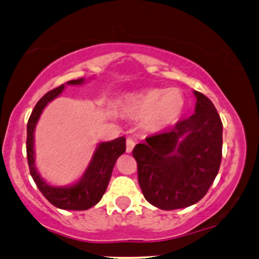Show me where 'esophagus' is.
<instances>
[{"label":"esophagus","instance_id":"esophagus-1","mask_svg":"<svg viewBox=\"0 0 259 259\" xmlns=\"http://www.w3.org/2000/svg\"><path fill=\"white\" fill-rule=\"evenodd\" d=\"M134 147H135V141L132 139L126 140V153H132Z\"/></svg>","mask_w":259,"mask_h":259}]
</instances>
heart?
<instances>
[{"mask_svg":"<svg viewBox=\"0 0 259 259\" xmlns=\"http://www.w3.org/2000/svg\"><path fill=\"white\" fill-rule=\"evenodd\" d=\"M123 109L130 116L143 119L147 129L153 132L169 127L184 114L186 99L179 88H149L129 94L123 101Z\"/></svg>","mask_w":259,"mask_h":259,"instance_id":"obj_1","label":"heart"}]
</instances>
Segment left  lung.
<instances>
[{
    "label": "left lung",
    "mask_w": 259,
    "mask_h": 259,
    "mask_svg": "<svg viewBox=\"0 0 259 259\" xmlns=\"http://www.w3.org/2000/svg\"><path fill=\"white\" fill-rule=\"evenodd\" d=\"M195 113L133 150L145 198L162 210L186 208L204 197L222 158V122L214 104L194 91Z\"/></svg>",
    "instance_id": "left-lung-1"
}]
</instances>
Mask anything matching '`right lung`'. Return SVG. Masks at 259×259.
Masks as SVG:
<instances>
[{
    "label": "right lung",
    "mask_w": 259,
    "mask_h": 259,
    "mask_svg": "<svg viewBox=\"0 0 259 259\" xmlns=\"http://www.w3.org/2000/svg\"><path fill=\"white\" fill-rule=\"evenodd\" d=\"M83 82L84 78L81 77L77 80L68 81L67 84H82ZM63 90L64 84H61L60 87L48 92L38 101L29 116L27 123V141H26L28 167L35 185L51 204L60 209H65V210H87L96 205L105 194L114 163L125 152V137L122 136L109 142L99 143L90 165L77 183L70 186H63V188L49 185L35 168L34 129L45 106L60 96Z\"/></svg>",
    "instance_id": "1"
}]
</instances>
